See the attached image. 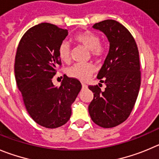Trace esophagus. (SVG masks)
<instances>
[{
    "label": "esophagus",
    "instance_id": "obj_1",
    "mask_svg": "<svg viewBox=\"0 0 159 159\" xmlns=\"http://www.w3.org/2000/svg\"><path fill=\"white\" fill-rule=\"evenodd\" d=\"M81 85H82V88L83 89H86L87 88V84H84V83H81Z\"/></svg>",
    "mask_w": 159,
    "mask_h": 159
}]
</instances>
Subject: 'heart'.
Returning <instances> with one entry per match:
<instances>
[{
    "mask_svg": "<svg viewBox=\"0 0 159 159\" xmlns=\"http://www.w3.org/2000/svg\"><path fill=\"white\" fill-rule=\"evenodd\" d=\"M75 42L89 51L92 57L97 60H101L106 56L107 48L105 44L100 41V37L89 30L78 33L74 37ZM58 56L62 61L66 63L70 62L71 48L67 41H63L58 47ZM95 67L92 63H77L68 69V75L78 80L88 79L93 75Z\"/></svg>",
    "mask_w": 159,
    "mask_h": 159,
    "instance_id": "heart-1",
    "label": "heart"
}]
</instances>
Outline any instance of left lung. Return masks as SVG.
Masks as SVG:
<instances>
[{
  "label": "left lung",
  "mask_w": 159,
  "mask_h": 159,
  "mask_svg": "<svg viewBox=\"0 0 159 159\" xmlns=\"http://www.w3.org/2000/svg\"><path fill=\"white\" fill-rule=\"evenodd\" d=\"M93 27L104 33L110 49L97 76L106 88L102 91L98 84L89 85L93 93L89 112L99 126L112 128L129 118L137 99L141 81L139 51L133 35L118 22L107 19Z\"/></svg>",
  "instance_id": "obj_1"
}]
</instances>
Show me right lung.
I'll use <instances>...</instances> for the list:
<instances>
[{
	"label": "right lung",
	"mask_w": 159,
	"mask_h": 159,
	"mask_svg": "<svg viewBox=\"0 0 159 159\" xmlns=\"http://www.w3.org/2000/svg\"><path fill=\"white\" fill-rule=\"evenodd\" d=\"M68 30L42 23L30 28L19 41L15 59V76L25 107L35 122L48 129L66 124L71 104L81 89L78 79L63 76L59 87L54 86L61 59L58 47Z\"/></svg>",
	"instance_id": "add662e5"
}]
</instances>
